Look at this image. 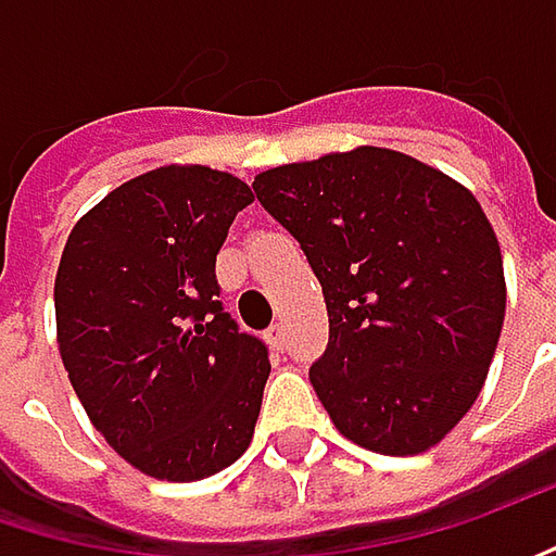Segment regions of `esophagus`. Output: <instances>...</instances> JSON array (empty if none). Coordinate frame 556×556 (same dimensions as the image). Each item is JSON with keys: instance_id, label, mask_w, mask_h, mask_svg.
<instances>
[{"instance_id": "esophagus-1", "label": "esophagus", "mask_w": 556, "mask_h": 556, "mask_svg": "<svg viewBox=\"0 0 556 556\" xmlns=\"http://www.w3.org/2000/svg\"><path fill=\"white\" fill-rule=\"evenodd\" d=\"M265 344H268L271 351H285V326H271V329L265 332Z\"/></svg>"}]
</instances>
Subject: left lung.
Masks as SVG:
<instances>
[{"mask_svg": "<svg viewBox=\"0 0 556 556\" xmlns=\"http://www.w3.org/2000/svg\"><path fill=\"white\" fill-rule=\"evenodd\" d=\"M253 189L323 285L329 348L309 382L338 433L379 456L443 443L484 389L506 313L471 189L377 144L262 170Z\"/></svg>", "mask_w": 556, "mask_h": 556, "instance_id": "8db88e82", "label": "left lung"}]
</instances>
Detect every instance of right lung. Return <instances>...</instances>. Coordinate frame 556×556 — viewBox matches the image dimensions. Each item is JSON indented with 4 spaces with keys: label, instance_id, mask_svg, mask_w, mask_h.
<instances>
[{
    "label": "right lung",
    "instance_id": "right-lung-1",
    "mask_svg": "<svg viewBox=\"0 0 556 556\" xmlns=\"http://www.w3.org/2000/svg\"><path fill=\"white\" fill-rule=\"evenodd\" d=\"M253 202L240 177L164 164L75 220L56 268V344L100 437L141 475L202 481L253 443L268 351L218 300L215 258Z\"/></svg>",
    "mask_w": 556,
    "mask_h": 556
}]
</instances>
